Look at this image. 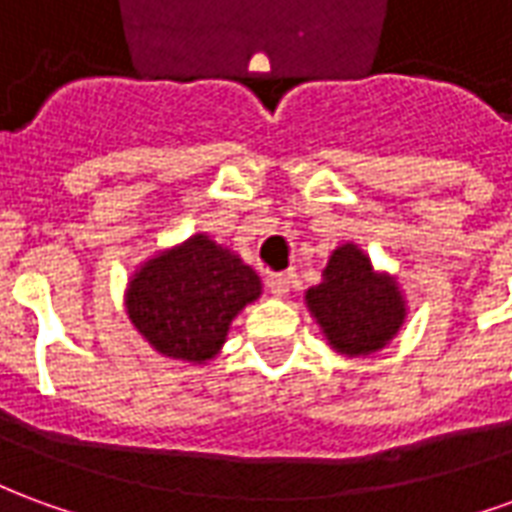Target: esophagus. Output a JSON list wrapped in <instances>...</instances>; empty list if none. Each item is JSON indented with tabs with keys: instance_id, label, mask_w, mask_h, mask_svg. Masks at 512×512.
<instances>
[{
	"instance_id": "1",
	"label": "esophagus",
	"mask_w": 512,
	"mask_h": 512,
	"mask_svg": "<svg viewBox=\"0 0 512 512\" xmlns=\"http://www.w3.org/2000/svg\"><path fill=\"white\" fill-rule=\"evenodd\" d=\"M290 285H293V274H271L268 277V290L274 293V296H288Z\"/></svg>"
}]
</instances>
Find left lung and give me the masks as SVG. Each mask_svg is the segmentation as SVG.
I'll use <instances>...</instances> for the list:
<instances>
[{
  "mask_svg": "<svg viewBox=\"0 0 512 512\" xmlns=\"http://www.w3.org/2000/svg\"><path fill=\"white\" fill-rule=\"evenodd\" d=\"M310 312L329 343L348 356H367L384 348L406 318L400 290L354 244L340 246L323 271L318 288L307 290Z\"/></svg>",
  "mask_w": 512,
  "mask_h": 512,
  "instance_id": "8db88e82",
  "label": "left lung"
}]
</instances>
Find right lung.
Segmentation results:
<instances>
[{"mask_svg":"<svg viewBox=\"0 0 512 512\" xmlns=\"http://www.w3.org/2000/svg\"><path fill=\"white\" fill-rule=\"evenodd\" d=\"M260 296V277L208 235L147 260L128 285V318L156 351L208 362L230 321Z\"/></svg>","mask_w":512,"mask_h":512,"instance_id":"add662e5","label":"right lung"}]
</instances>
